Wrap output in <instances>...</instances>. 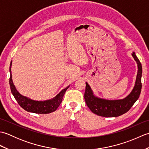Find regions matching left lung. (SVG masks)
<instances>
[{
	"label": "left lung",
	"mask_w": 149,
	"mask_h": 149,
	"mask_svg": "<svg viewBox=\"0 0 149 149\" xmlns=\"http://www.w3.org/2000/svg\"><path fill=\"white\" fill-rule=\"evenodd\" d=\"M132 56L138 64V74L133 90L125 99L109 100L95 97L90 86L86 83L84 100L88 107L93 113L104 117L119 116L127 113L138 99L142 86V67L140 60L138 59L134 52H132Z\"/></svg>",
	"instance_id": "1"
}]
</instances>
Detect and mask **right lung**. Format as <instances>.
I'll return each mask as SVG.
<instances>
[{
    "mask_svg": "<svg viewBox=\"0 0 149 149\" xmlns=\"http://www.w3.org/2000/svg\"><path fill=\"white\" fill-rule=\"evenodd\" d=\"M11 62L10 67H9V72H10V77H9V84H10L11 91L14 96L15 99L17 101L20 105L24 110L28 112L38 113V114H48L55 111L61 103L63 97L66 92V90L68 87H66L64 90H63L61 92L51 100H45V101H36L28 99L27 97H24L18 92L17 88L13 84L12 80L11 75Z\"/></svg>",
    "mask_w": 149,
    "mask_h": 149,
    "instance_id": "add662e5",
    "label": "right lung"
}]
</instances>
